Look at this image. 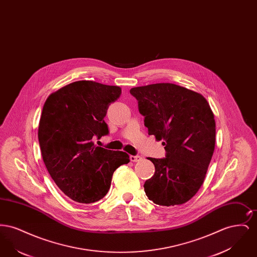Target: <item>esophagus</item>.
Returning a JSON list of instances; mask_svg holds the SVG:
<instances>
[{
  "instance_id": "esophagus-1",
  "label": "esophagus",
  "mask_w": 257,
  "mask_h": 257,
  "mask_svg": "<svg viewBox=\"0 0 257 257\" xmlns=\"http://www.w3.org/2000/svg\"><path fill=\"white\" fill-rule=\"evenodd\" d=\"M143 159V157L142 156H140V155H132V156H130V160L132 161V162H140L141 160Z\"/></svg>"
}]
</instances>
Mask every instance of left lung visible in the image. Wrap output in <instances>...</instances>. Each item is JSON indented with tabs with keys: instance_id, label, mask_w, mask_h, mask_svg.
<instances>
[{
	"instance_id": "1",
	"label": "left lung",
	"mask_w": 257,
	"mask_h": 257,
	"mask_svg": "<svg viewBox=\"0 0 257 257\" xmlns=\"http://www.w3.org/2000/svg\"><path fill=\"white\" fill-rule=\"evenodd\" d=\"M148 134L163 140L166 157L149 158L154 175L144 185L155 204H183L204 181L215 149L216 123L207 100L196 91L170 83L133 87Z\"/></svg>"
}]
</instances>
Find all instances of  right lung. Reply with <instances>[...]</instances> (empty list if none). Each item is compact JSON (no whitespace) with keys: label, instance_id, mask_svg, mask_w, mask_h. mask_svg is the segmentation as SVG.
I'll return each mask as SVG.
<instances>
[{"label":"right lung","instance_id":"1","mask_svg":"<svg viewBox=\"0 0 257 257\" xmlns=\"http://www.w3.org/2000/svg\"><path fill=\"white\" fill-rule=\"evenodd\" d=\"M119 86L78 81L47 98L38 126L43 162L64 195L79 203H92L107 195L112 173L130 162L123 151L97 147L93 139L109 134L105 122Z\"/></svg>","mask_w":257,"mask_h":257}]
</instances>
